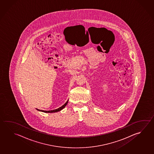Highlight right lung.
Here are the masks:
<instances>
[{"mask_svg": "<svg viewBox=\"0 0 154 154\" xmlns=\"http://www.w3.org/2000/svg\"><path fill=\"white\" fill-rule=\"evenodd\" d=\"M68 100L67 101V102L66 103H64V105H63L62 106L59 107V109H54V110H51V111H44V110H40V109H37V110L39 111H41V112H45V113H54V112H57L60 111L62 109H63L64 107H66V106L67 105V103H68Z\"/></svg>", "mask_w": 154, "mask_h": 154, "instance_id": "obj_1", "label": "right lung"}]
</instances>
